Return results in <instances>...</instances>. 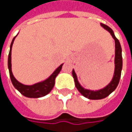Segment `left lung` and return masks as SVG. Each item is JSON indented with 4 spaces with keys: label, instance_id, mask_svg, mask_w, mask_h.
Listing matches in <instances>:
<instances>
[{
    "label": "left lung",
    "instance_id": "left-lung-1",
    "mask_svg": "<svg viewBox=\"0 0 132 132\" xmlns=\"http://www.w3.org/2000/svg\"><path fill=\"white\" fill-rule=\"evenodd\" d=\"M101 26L106 29L107 31H109L112 37L114 39V43H115V56H114V72L113 78L112 81H110L108 85H106L104 88L98 90H90V89H84L81 84H79L77 76L75 73L74 70H73V77L75 81V85L77 89L79 91V93L81 94L85 98H87L91 100H99V99H103L106 97H107L110 94L112 93L118 85L119 84L120 76H121V70H122V67H123V59H122V49L120 44L119 40L115 37L112 28H109L108 26L101 23Z\"/></svg>",
    "mask_w": 132,
    "mask_h": 132
}]
</instances>
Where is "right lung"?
Masks as SVG:
<instances>
[{
	"label": "right lung",
	"mask_w": 132,
	"mask_h": 132,
	"mask_svg": "<svg viewBox=\"0 0 132 132\" xmlns=\"http://www.w3.org/2000/svg\"><path fill=\"white\" fill-rule=\"evenodd\" d=\"M16 37L17 36H15L12 41V43L10 45V51H9V57H8V68H9V76L11 78L12 83L14 85V87H15V89H17L23 95L27 97V98H37L43 97L45 95H48L53 89V86L55 84V79L58 76L59 72L61 71L63 64H62L59 67L56 69L54 70V72L48 77V79H46L43 81H40V82L36 83L32 85H25V84L19 82L13 76L12 71V57H11L12 48L14 40Z\"/></svg>",
	"instance_id": "add662e5"
}]
</instances>
